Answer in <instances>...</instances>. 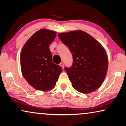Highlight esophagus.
Instances as JSON below:
<instances>
[{
  "instance_id": "1",
  "label": "esophagus",
  "mask_w": 126,
  "mask_h": 126,
  "mask_svg": "<svg viewBox=\"0 0 126 126\" xmlns=\"http://www.w3.org/2000/svg\"><path fill=\"white\" fill-rule=\"evenodd\" d=\"M59 65H60V66H61L63 68H64V63L63 62H61V63L59 64Z\"/></svg>"
}]
</instances>
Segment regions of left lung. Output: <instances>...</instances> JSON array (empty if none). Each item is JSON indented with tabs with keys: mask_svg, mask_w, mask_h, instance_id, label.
<instances>
[{
	"mask_svg": "<svg viewBox=\"0 0 126 126\" xmlns=\"http://www.w3.org/2000/svg\"><path fill=\"white\" fill-rule=\"evenodd\" d=\"M58 37L72 55V65L64 69L73 88L85 94L98 89L104 80L108 66L103 46L81 30L60 33Z\"/></svg>",
	"mask_w": 126,
	"mask_h": 126,
	"instance_id": "8db88e82",
	"label": "left lung"
}]
</instances>
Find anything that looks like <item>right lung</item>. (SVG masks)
I'll use <instances>...</instances> for the list:
<instances>
[{
  "label": "right lung",
  "instance_id": "obj_1",
  "mask_svg": "<svg viewBox=\"0 0 126 126\" xmlns=\"http://www.w3.org/2000/svg\"><path fill=\"white\" fill-rule=\"evenodd\" d=\"M56 32L41 29L28 40L22 49V73L30 85L38 90L48 91L55 87L62 67L52 62L49 45Z\"/></svg>",
  "mask_w": 126,
  "mask_h": 126
}]
</instances>
